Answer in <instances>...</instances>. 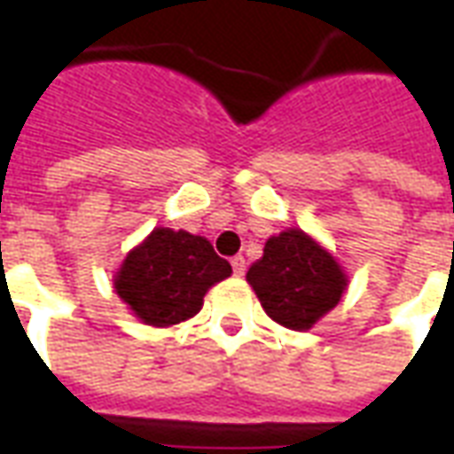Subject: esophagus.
I'll return each instance as SVG.
<instances>
[{"label": "esophagus", "instance_id": "34e87169", "mask_svg": "<svg viewBox=\"0 0 454 454\" xmlns=\"http://www.w3.org/2000/svg\"><path fill=\"white\" fill-rule=\"evenodd\" d=\"M231 265H233V275L236 277L246 275V257L243 255L233 257V260H231Z\"/></svg>", "mask_w": 454, "mask_h": 454}]
</instances>
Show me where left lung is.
I'll return each instance as SVG.
<instances>
[{"instance_id":"1","label":"left lung","mask_w":454,"mask_h":454,"mask_svg":"<svg viewBox=\"0 0 454 454\" xmlns=\"http://www.w3.org/2000/svg\"><path fill=\"white\" fill-rule=\"evenodd\" d=\"M247 282L265 314L289 331H309L324 318L348 286L335 257L299 228H286L265 243L250 265Z\"/></svg>"}]
</instances>
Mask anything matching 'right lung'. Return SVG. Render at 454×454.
<instances>
[{"label":"right lung","mask_w":454,"mask_h":454,"mask_svg":"<svg viewBox=\"0 0 454 454\" xmlns=\"http://www.w3.org/2000/svg\"><path fill=\"white\" fill-rule=\"evenodd\" d=\"M231 272L207 238L155 228L126 255L114 289L143 324L165 328L199 314L204 294Z\"/></svg>","instance_id":"right-lung-1"}]
</instances>
